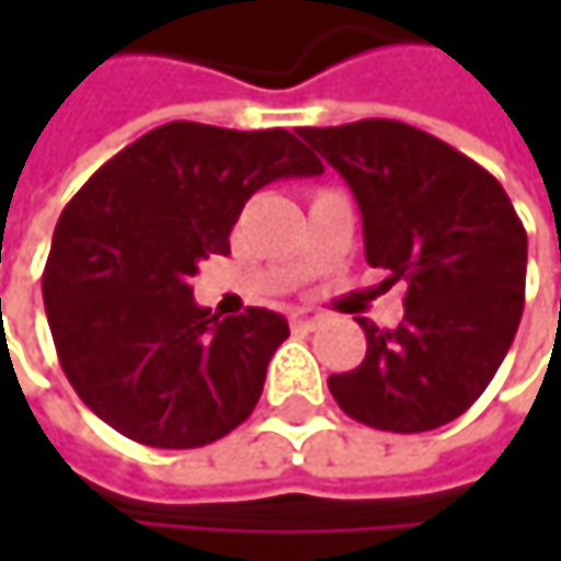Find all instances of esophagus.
I'll return each mask as SVG.
<instances>
[{
  "instance_id": "obj_1",
  "label": "esophagus",
  "mask_w": 561,
  "mask_h": 561,
  "mask_svg": "<svg viewBox=\"0 0 561 561\" xmlns=\"http://www.w3.org/2000/svg\"><path fill=\"white\" fill-rule=\"evenodd\" d=\"M288 324H291V328H305V331H311V328H318V324H321V314H318V311H311V308H295V311L288 314Z\"/></svg>"
}]
</instances>
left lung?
Listing matches in <instances>:
<instances>
[{
    "label": "left lung",
    "instance_id": "1",
    "mask_svg": "<svg viewBox=\"0 0 561 561\" xmlns=\"http://www.w3.org/2000/svg\"><path fill=\"white\" fill-rule=\"evenodd\" d=\"M351 184L364 250L387 285H405V314L367 357L328 377L337 405L383 432H428L474 405L504 364L523 314L526 230L501 181L448 142L399 123L360 119L298 129Z\"/></svg>",
    "mask_w": 561,
    "mask_h": 561
}]
</instances>
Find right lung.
I'll list each match as a JSON object with an SVG mask.
<instances>
[{"label":"right lung","instance_id":"1","mask_svg":"<svg viewBox=\"0 0 561 561\" xmlns=\"http://www.w3.org/2000/svg\"><path fill=\"white\" fill-rule=\"evenodd\" d=\"M288 129L165 123L70 197L42 276L57 360L70 387L119 435L201 448L260 402L285 318L197 308L191 279L230 253L243 204L276 178L321 174Z\"/></svg>","mask_w":561,"mask_h":561}]
</instances>
